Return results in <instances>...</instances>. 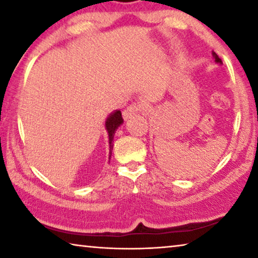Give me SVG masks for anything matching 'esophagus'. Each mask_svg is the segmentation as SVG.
<instances>
[{"instance_id": "1", "label": "esophagus", "mask_w": 258, "mask_h": 258, "mask_svg": "<svg viewBox=\"0 0 258 258\" xmlns=\"http://www.w3.org/2000/svg\"><path fill=\"white\" fill-rule=\"evenodd\" d=\"M143 107H141V106H138V104H135V103H133V104H130V106L125 109V110L123 111V118L125 119V120H127L128 118H131V117H132L133 115H135V113H138L139 111H141V110H143Z\"/></svg>"}]
</instances>
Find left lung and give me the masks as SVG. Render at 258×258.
<instances>
[{"label":"left lung","mask_w":258,"mask_h":258,"mask_svg":"<svg viewBox=\"0 0 258 258\" xmlns=\"http://www.w3.org/2000/svg\"><path fill=\"white\" fill-rule=\"evenodd\" d=\"M213 56H214V59H215V62L216 63H221L222 64V60L218 58V55L215 53V52H213Z\"/></svg>","instance_id":"8db88e82"}]
</instances>
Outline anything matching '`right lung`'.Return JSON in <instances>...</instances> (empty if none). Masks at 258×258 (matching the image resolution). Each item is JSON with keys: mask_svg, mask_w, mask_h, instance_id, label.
Listing matches in <instances>:
<instances>
[{"mask_svg": "<svg viewBox=\"0 0 258 258\" xmlns=\"http://www.w3.org/2000/svg\"><path fill=\"white\" fill-rule=\"evenodd\" d=\"M124 123L123 117H121V112L120 110H115L111 112L110 115L108 116V118L106 119V130L108 133V139H109V159L111 157V152H112V140L113 137H115V132L116 130L118 128V126ZM110 161V160H109Z\"/></svg>", "mask_w": 258, "mask_h": 258, "instance_id": "obj_1", "label": "right lung"}]
</instances>
